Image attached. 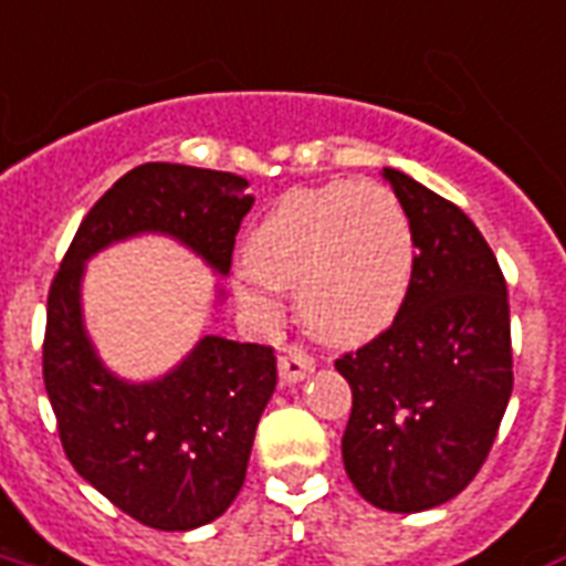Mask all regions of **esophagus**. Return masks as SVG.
I'll return each mask as SVG.
<instances>
[{
	"label": "esophagus",
	"mask_w": 566,
	"mask_h": 566,
	"mask_svg": "<svg viewBox=\"0 0 566 566\" xmlns=\"http://www.w3.org/2000/svg\"><path fill=\"white\" fill-rule=\"evenodd\" d=\"M315 371V359L305 354L303 347H284L279 357V375L284 384H300Z\"/></svg>",
	"instance_id": "obj_1"
}]
</instances>
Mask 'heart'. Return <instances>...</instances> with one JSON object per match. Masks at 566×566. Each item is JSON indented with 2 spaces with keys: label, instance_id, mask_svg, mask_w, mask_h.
Masks as SVG:
<instances>
[{
  "label": "heart",
  "instance_id": "1",
  "mask_svg": "<svg viewBox=\"0 0 566 566\" xmlns=\"http://www.w3.org/2000/svg\"><path fill=\"white\" fill-rule=\"evenodd\" d=\"M413 230L380 182H326L275 200L245 242L237 296L270 315L272 287L296 291L303 324L324 342L357 345L384 333L413 282Z\"/></svg>",
  "mask_w": 566,
  "mask_h": 566
}]
</instances>
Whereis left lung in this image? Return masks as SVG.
<instances>
[{
	"instance_id": "8db88e82",
	"label": "left lung",
	"mask_w": 566,
	"mask_h": 566,
	"mask_svg": "<svg viewBox=\"0 0 566 566\" xmlns=\"http://www.w3.org/2000/svg\"><path fill=\"white\" fill-rule=\"evenodd\" d=\"M417 245L399 317L336 359L354 408L342 438L350 483L387 513H422L471 483L513 392L510 303L495 254L462 209L384 167Z\"/></svg>"
}]
</instances>
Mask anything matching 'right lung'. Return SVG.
<instances>
[{"mask_svg": "<svg viewBox=\"0 0 566 566\" xmlns=\"http://www.w3.org/2000/svg\"><path fill=\"white\" fill-rule=\"evenodd\" d=\"M245 188L249 179L224 170L134 167L86 212L50 284L44 387L65 455L113 506L149 528H200L240 495L254 429L279 380L275 354L207 333L161 378H119L83 324V272L113 242L161 233L228 275L237 230L254 203Z\"/></svg>", "mask_w": 566, "mask_h": 566, "instance_id": "right-lung-1", "label": "right lung"}]
</instances>
